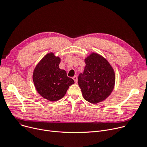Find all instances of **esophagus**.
<instances>
[{
    "label": "esophagus",
    "instance_id": "esophagus-1",
    "mask_svg": "<svg viewBox=\"0 0 147 147\" xmlns=\"http://www.w3.org/2000/svg\"><path fill=\"white\" fill-rule=\"evenodd\" d=\"M73 79L74 80L75 83H77V76H75L73 77Z\"/></svg>",
    "mask_w": 147,
    "mask_h": 147
}]
</instances>
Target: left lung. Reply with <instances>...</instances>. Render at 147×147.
Instances as JSON below:
<instances>
[{"label": "left lung", "instance_id": "obj_1", "mask_svg": "<svg viewBox=\"0 0 147 147\" xmlns=\"http://www.w3.org/2000/svg\"><path fill=\"white\" fill-rule=\"evenodd\" d=\"M84 62V72L79 74L78 83L83 98L97 104L111 94L115 86V72L109 62L97 53L92 52Z\"/></svg>", "mask_w": 147, "mask_h": 147}]
</instances>
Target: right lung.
Returning a JSON list of instances; mask_svg holds the SVG:
<instances>
[{
    "label": "right lung",
    "mask_w": 147,
    "mask_h": 147,
    "mask_svg": "<svg viewBox=\"0 0 147 147\" xmlns=\"http://www.w3.org/2000/svg\"><path fill=\"white\" fill-rule=\"evenodd\" d=\"M61 59L52 52L46 54L36 65L33 73V81L38 94L50 101L62 98L69 86L74 83L59 68Z\"/></svg>",
    "instance_id": "1"
}]
</instances>
